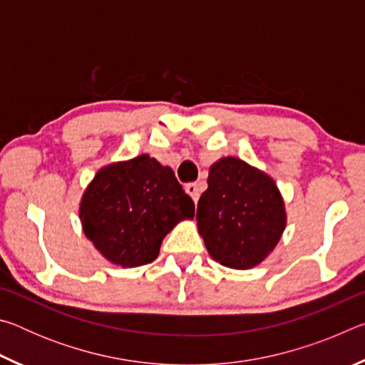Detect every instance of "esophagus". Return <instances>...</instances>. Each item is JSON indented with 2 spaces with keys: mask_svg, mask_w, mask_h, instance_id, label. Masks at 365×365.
Listing matches in <instances>:
<instances>
[{
  "mask_svg": "<svg viewBox=\"0 0 365 365\" xmlns=\"http://www.w3.org/2000/svg\"><path fill=\"white\" fill-rule=\"evenodd\" d=\"M187 193L191 196V200H193L195 202L200 200V195H201V183H196V182H193V183H188L187 187Z\"/></svg>",
  "mask_w": 365,
  "mask_h": 365,
  "instance_id": "1",
  "label": "esophagus"
}]
</instances>
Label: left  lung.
<instances>
[{
  "mask_svg": "<svg viewBox=\"0 0 365 365\" xmlns=\"http://www.w3.org/2000/svg\"><path fill=\"white\" fill-rule=\"evenodd\" d=\"M196 220L214 261L246 270L261 264L279 245L287 227L285 201L270 175L227 156L209 168Z\"/></svg>",
  "mask_w": 365,
  "mask_h": 365,
  "instance_id": "1",
  "label": "left lung"
}]
</instances>
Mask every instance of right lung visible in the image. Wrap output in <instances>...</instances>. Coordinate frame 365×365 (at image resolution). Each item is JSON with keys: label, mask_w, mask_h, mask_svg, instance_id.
<instances>
[{"label": "right lung", "mask_w": 365, "mask_h": 365, "mask_svg": "<svg viewBox=\"0 0 365 365\" xmlns=\"http://www.w3.org/2000/svg\"><path fill=\"white\" fill-rule=\"evenodd\" d=\"M85 237L109 262L138 267L158 257L178 222L195 217V202L174 170L148 154L101 168L78 207Z\"/></svg>", "instance_id": "add662e5"}]
</instances>
